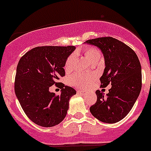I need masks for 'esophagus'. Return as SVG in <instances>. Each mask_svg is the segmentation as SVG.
I'll list each match as a JSON object with an SVG mask.
<instances>
[{"label":"esophagus","instance_id":"obj_1","mask_svg":"<svg viewBox=\"0 0 151 151\" xmlns=\"http://www.w3.org/2000/svg\"><path fill=\"white\" fill-rule=\"evenodd\" d=\"M77 92H78V94H85V91H82V90H78L77 91Z\"/></svg>","mask_w":151,"mask_h":151}]
</instances>
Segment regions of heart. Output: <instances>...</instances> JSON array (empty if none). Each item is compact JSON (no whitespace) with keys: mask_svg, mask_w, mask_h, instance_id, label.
Here are the masks:
<instances>
[{"mask_svg":"<svg viewBox=\"0 0 151 151\" xmlns=\"http://www.w3.org/2000/svg\"><path fill=\"white\" fill-rule=\"evenodd\" d=\"M84 54L88 60L91 63H94L95 61H101L102 58V55L99 50L95 47H88L83 51ZM78 54V52L76 53V55ZM76 55L74 54H71L66 60L64 66V69L66 73L71 72L73 69L74 66L75 59H76ZM94 81V78L93 77L88 76L83 73H77L71 77L70 82L73 85L78 88H87L88 86L91 85L92 82Z\"/></svg>","mask_w":151,"mask_h":151,"instance_id":"obj_1","label":"heart"}]
</instances>
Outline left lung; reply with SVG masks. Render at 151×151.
<instances>
[{
  "mask_svg": "<svg viewBox=\"0 0 151 151\" xmlns=\"http://www.w3.org/2000/svg\"><path fill=\"white\" fill-rule=\"evenodd\" d=\"M85 43L97 47L104 57L105 69L101 77V87L111 85L104 95L96 91L97 101L90 112L98 120L116 123L127 116L141 89V66L135 52L112 37L88 40Z\"/></svg>",
  "mask_w": 151,
  "mask_h": 151,
  "instance_id": "left-lung-1",
  "label": "left lung"
}]
</instances>
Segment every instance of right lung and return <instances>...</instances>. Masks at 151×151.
I'll list each match as a JSON object with an SVG mask.
<instances>
[{"instance_id": "right-lung-1", "label": "right lung", "mask_w": 151, "mask_h": 151, "mask_svg": "<svg viewBox=\"0 0 151 151\" xmlns=\"http://www.w3.org/2000/svg\"><path fill=\"white\" fill-rule=\"evenodd\" d=\"M74 46H41L32 49L20 58L17 68L14 90L19 102L34 123L52 127L66 117L69 99L76 94L73 88L61 83V94L49 88L65 76L63 67Z\"/></svg>"}]
</instances>
